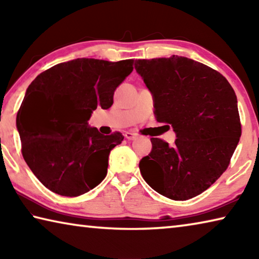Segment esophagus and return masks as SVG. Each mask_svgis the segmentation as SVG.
<instances>
[{
  "label": "esophagus",
  "instance_id": "1",
  "mask_svg": "<svg viewBox=\"0 0 259 259\" xmlns=\"http://www.w3.org/2000/svg\"><path fill=\"white\" fill-rule=\"evenodd\" d=\"M124 137L128 139V140H134V139L137 138V135L133 134V133H125L124 134Z\"/></svg>",
  "mask_w": 259,
  "mask_h": 259
}]
</instances>
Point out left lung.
Listing matches in <instances>:
<instances>
[{"label": "left lung", "mask_w": 259, "mask_h": 259, "mask_svg": "<svg viewBox=\"0 0 259 259\" xmlns=\"http://www.w3.org/2000/svg\"><path fill=\"white\" fill-rule=\"evenodd\" d=\"M135 67L154 97L156 121L177 136L172 146L151 138L152 151L139 162L142 176L165 198H194L222 176L238 146L233 88L216 69L186 57L138 59Z\"/></svg>", "instance_id": "obj_1"}]
</instances>
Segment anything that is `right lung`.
I'll return each mask as SVG.
<instances>
[{"mask_svg":"<svg viewBox=\"0 0 259 259\" xmlns=\"http://www.w3.org/2000/svg\"><path fill=\"white\" fill-rule=\"evenodd\" d=\"M133 65L134 59L78 58L55 65L29 84L17 114L21 153L50 191L78 196L106 177L109 152L124 137L117 131L104 136L88 120L98 106H112L114 91ZM41 104L45 116L37 111Z\"/></svg>","mask_w":259,"mask_h":259,"instance_id":"right-lung-1","label":"right lung"}]
</instances>
